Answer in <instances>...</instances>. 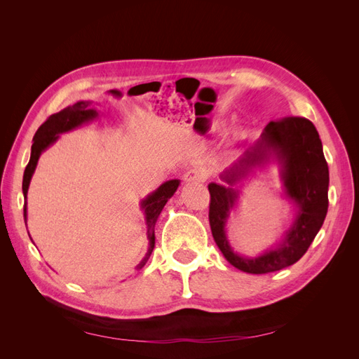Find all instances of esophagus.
Segmentation results:
<instances>
[{
  "label": "esophagus",
  "mask_w": 359,
  "mask_h": 359,
  "mask_svg": "<svg viewBox=\"0 0 359 359\" xmlns=\"http://www.w3.org/2000/svg\"><path fill=\"white\" fill-rule=\"evenodd\" d=\"M206 180L205 173L199 169H190L189 172L184 173V181L186 182H203Z\"/></svg>",
  "instance_id": "1"
}]
</instances>
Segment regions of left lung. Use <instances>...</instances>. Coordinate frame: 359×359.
I'll return each instance as SVG.
<instances>
[{
    "mask_svg": "<svg viewBox=\"0 0 359 359\" xmlns=\"http://www.w3.org/2000/svg\"><path fill=\"white\" fill-rule=\"evenodd\" d=\"M271 154L278 156L284 194L296 206L292 224L282 240L255 258L233 252L225 224L239 198L236 186ZM222 184L211 182L210 226L214 241L227 262L248 274H266L290 266L304 256L318 235L328 211L330 170L316 127L306 118L287 116L271 121L253 149L227 168Z\"/></svg>",
    "mask_w": 359,
    "mask_h": 359,
    "instance_id": "obj_1",
    "label": "left lung"
}]
</instances>
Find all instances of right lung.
Returning <instances> with one entry per match:
<instances>
[{
    "label": "right lung",
    "mask_w": 359,
    "mask_h": 359,
    "mask_svg": "<svg viewBox=\"0 0 359 359\" xmlns=\"http://www.w3.org/2000/svg\"><path fill=\"white\" fill-rule=\"evenodd\" d=\"M97 116H99V112H97L94 107H91V102L81 100V102H76L72 106H67L66 109L60 111L58 114L50 115L46 121L39 127L34 137H32L31 157H29V161L25 168L24 181H22V191H24V198H25V205H24V220L25 222H27L28 187H29V182L32 178V173H34V170H36L37 161H39L43 151L55 144L61 133H66V132H70V130H73V128H78L85 123L93 121V119H95ZM178 186H180V180H169L166 182H163L156 191L148 194V196L142 202H140V208H142V211L145 214L147 236L149 240V248H148L145 257L140 260L137 268H142L147 264L148 257L151 256V252H153L154 244H156V236H154L156 222L158 219L161 210L165 208L166 202L173 196V193L177 191Z\"/></svg>",
    "instance_id": "right-lung-1"
}]
</instances>
